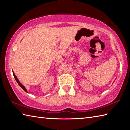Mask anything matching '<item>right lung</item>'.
Returning a JSON list of instances; mask_svg holds the SVG:
<instances>
[{"mask_svg":"<svg viewBox=\"0 0 130 130\" xmlns=\"http://www.w3.org/2000/svg\"><path fill=\"white\" fill-rule=\"evenodd\" d=\"M13 75H14V78H15V80H16V82H17V83L19 84V86H20L22 88V89L24 90V91H25V92H27V93H28V92H27V89H26V88L25 87H24V86H23V85H22V84L20 82H19V81L18 80V78H17V76H16V75H15V74H14V73L13 72Z\"/></svg>","mask_w":130,"mask_h":130,"instance_id":"obj_1","label":"right lung"}]
</instances>
